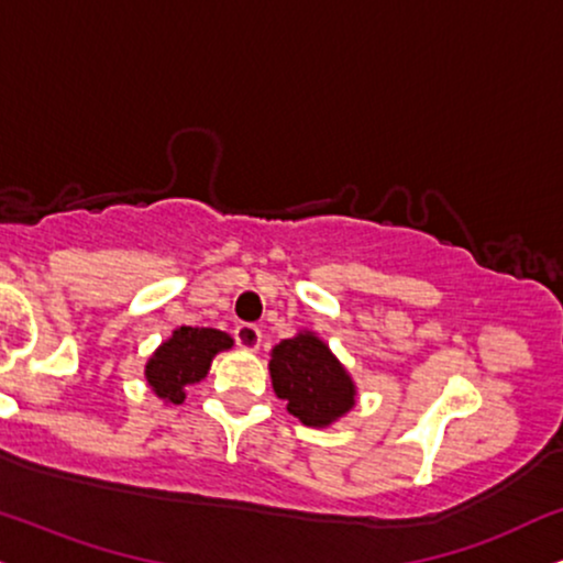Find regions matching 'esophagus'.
Wrapping results in <instances>:
<instances>
[{
  "mask_svg": "<svg viewBox=\"0 0 563 563\" xmlns=\"http://www.w3.org/2000/svg\"><path fill=\"white\" fill-rule=\"evenodd\" d=\"M234 342H238L242 350H258L261 329L255 323H240L238 329H234Z\"/></svg>",
  "mask_w": 563,
  "mask_h": 563,
  "instance_id": "1",
  "label": "esophagus"
}]
</instances>
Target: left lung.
Here are the masks:
<instances>
[{
	"instance_id": "obj_1",
	"label": "left lung",
	"mask_w": 563,
	"mask_h": 563,
	"mask_svg": "<svg viewBox=\"0 0 563 563\" xmlns=\"http://www.w3.org/2000/svg\"><path fill=\"white\" fill-rule=\"evenodd\" d=\"M271 384L302 426L325 428L355 407V380L313 331H300L271 350Z\"/></svg>"
}]
</instances>
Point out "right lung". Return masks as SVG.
<instances>
[{
	"label": "right lung",
	"instance_id": "obj_1",
	"mask_svg": "<svg viewBox=\"0 0 563 563\" xmlns=\"http://www.w3.org/2000/svg\"><path fill=\"white\" fill-rule=\"evenodd\" d=\"M232 336L219 329H192L179 325L166 342L151 355L145 365V380L158 399L183 405L185 388L206 378L211 360L219 352L232 350Z\"/></svg>",
	"mask_w": 563,
	"mask_h": 563
}]
</instances>
